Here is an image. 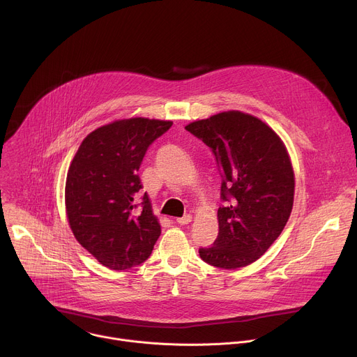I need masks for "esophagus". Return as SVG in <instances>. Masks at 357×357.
<instances>
[{
	"mask_svg": "<svg viewBox=\"0 0 357 357\" xmlns=\"http://www.w3.org/2000/svg\"><path fill=\"white\" fill-rule=\"evenodd\" d=\"M176 222H178V225L185 226V225H188V223H190V222H192V215H185L183 218H178V219H176Z\"/></svg>",
	"mask_w": 357,
	"mask_h": 357,
	"instance_id": "obj_1",
	"label": "esophagus"
}]
</instances>
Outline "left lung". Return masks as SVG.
<instances>
[{
    "instance_id": "1",
    "label": "left lung",
    "mask_w": 357,
    "mask_h": 357,
    "mask_svg": "<svg viewBox=\"0 0 357 357\" xmlns=\"http://www.w3.org/2000/svg\"><path fill=\"white\" fill-rule=\"evenodd\" d=\"M215 154L222 172L215 244L200 259L236 270L257 261L284 230L294 205L295 176L278 134L260 119L230 110L185 127Z\"/></svg>"
}]
</instances>
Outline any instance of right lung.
I'll return each mask as SVG.
<instances>
[{
  "instance_id": "add662e5",
  "label": "right lung",
  "mask_w": 357,
  "mask_h": 357,
  "mask_svg": "<svg viewBox=\"0 0 357 357\" xmlns=\"http://www.w3.org/2000/svg\"><path fill=\"white\" fill-rule=\"evenodd\" d=\"M172 121L124 119L91 131L70 162L65 206L76 240L107 268L144 263L161 234L138 169Z\"/></svg>"
}]
</instances>
